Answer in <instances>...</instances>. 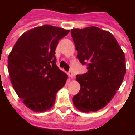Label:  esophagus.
<instances>
[{"mask_svg": "<svg viewBox=\"0 0 135 135\" xmlns=\"http://www.w3.org/2000/svg\"><path fill=\"white\" fill-rule=\"evenodd\" d=\"M68 75H69V77H71V79H73L74 77V74H73V72H72V71H69V73H68Z\"/></svg>", "mask_w": 135, "mask_h": 135, "instance_id": "34e87169", "label": "esophagus"}]
</instances>
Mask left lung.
I'll list each match as a JSON object with an SVG mask.
<instances>
[{
  "instance_id": "1",
  "label": "left lung",
  "mask_w": 135,
  "mask_h": 135,
  "mask_svg": "<svg viewBox=\"0 0 135 135\" xmlns=\"http://www.w3.org/2000/svg\"><path fill=\"white\" fill-rule=\"evenodd\" d=\"M77 58L88 71L76 76L79 93L72 98L78 110L89 113L113 99L126 73L125 56L112 34L96 27L71 30Z\"/></svg>"
}]
</instances>
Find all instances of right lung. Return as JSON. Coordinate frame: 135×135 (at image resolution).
<instances>
[{"label":"right lung","instance_id":"right-lung-1","mask_svg":"<svg viewBox=\"0 0 135 135\" xmlns=\"http://www.w3.org/2000/svg\"><path fill=\"white\" fill-rule=\"evenodd\" d=\"M69 30L43 25L25 32L8 57L14 90L22 103L35 112L49 110L68 76L56 64L55 50Z\"/></svg>","mask_w":135,"mask_h":135}]
</instances>
